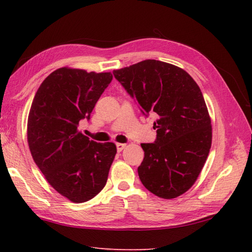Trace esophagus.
Returning a JSON list of instances; mask_svg holds the SVG:
<instances>
[{
  "label": "esophagus",
  "mask_w": 252,
  "mask_h": 252,
  "mask_svg": "<svg viewBox=\"0 0 252 252\" xmlns=\"http://www.w3.org/2000/svg\"><path fill=\"white\" fill-rule=\"evenodd\" d=\"M126 146V144H123V143H117V151L118 152H121L123 148Z\"/></svg>",
  "instance_id": "1"
}]
</instances>
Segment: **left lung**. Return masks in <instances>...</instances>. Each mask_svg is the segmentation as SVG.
<instances>
[{"mask_svg":"<svg viewBox=\"0 0 252 252\" xmlns=\"http://www.w3.org/2000/svg\"><path fill=\"white\" fill-rule=\"evenodd\" d=\"M115 78L134 97L144 114L158 119L155 143L141 144L144 159L137 169L146 189L172 199L194 185L212 142V126L201 91L184 69L146 60L117 69Z\"/></svg>","mask_w":252,"mask_h":252,"instance_id":"left-lung-1","label":"left lung"}]
</instances>
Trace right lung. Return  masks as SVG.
Segmentation results:
<instances>
[{"label":"right lung","instance_id":"right-lung-1","mask_svg":"<svg viewBox=\"0 0 252 252\" xmlns=\"http://www.w3.org/2000/svg\"><path fill=\"white\" fill-rule=\"evenodd\" d=\"M111 80V72L63 67L42 82L32 100L27 123L31 156L53 189L74 203L104 189L117 154L114 143H96L78 129Z\"/></svg>","mask_w":252,"mask_h":252}]
</instances>
